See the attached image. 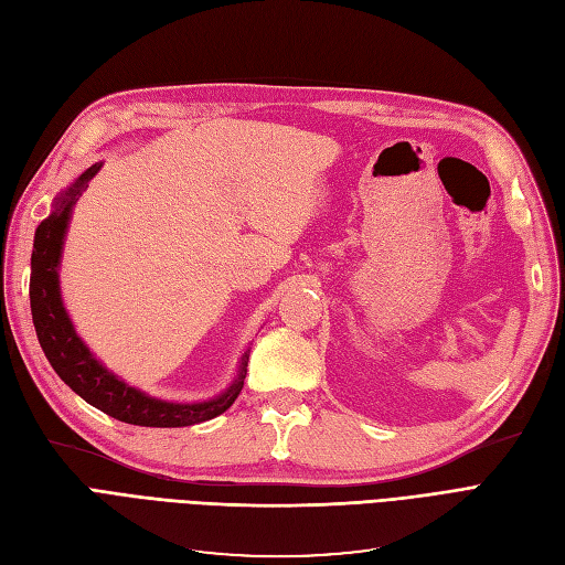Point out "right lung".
Masks as SVG:
<instances>
[{
    "instance_id": "add662e5",
    "label": "right lung",
    "mask_w": 565,
    "mask_h": 565,
    "mask_svg": "<svg viewBox=\"0 0 565 565\" xmlns=\"http://www.w3.org/2000/svg\"><path fill=\"white\" fill-rule=\"evenodd\" d=\"M98 169L100 164L89 167L87 172L67 188L58 198L54 212L42 221L35 233V249H32L30 262V311L46 361L77 396H82L89 405L98 407L100 413H106L119 422L174 429V426H193L200 422L214 419L216 415L226 413L235 403L237 393L243 391L247 374V353L243 355L241 374H237L235 384L224 393V396L193 405L167 403L136 391L134 386L117 380L113 372L100 365L92 355V351L82 344V339L75 334L71 318H67L63 309L58 292V262L67 218H71L73 204L79 200L82 191L89 185Z\"/></svg>"
}]
</instances>
